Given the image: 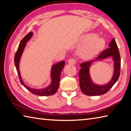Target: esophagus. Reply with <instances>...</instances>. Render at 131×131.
Here are the masks:
<instances>
[{
  "label": "esophagus",
  "mask_w": 131,
  "mask_h": 131,
  "mask_svg": "<svg viewBox=\"0 0 131 131\" xmlns=\"http://www.w3.org/2000/svg\"><path fill=\"white\" fill-rule=\"evenodd\" d=\"M68 64H69L74 65L75 63H76V60L74 59V58H71V59H69L68 60Z\"/></svg>",
  "instance_id": "1"
}]
</instances>
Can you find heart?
<instances>
[{
	"instance_id": "heart-1",
	"label": "heart",
	"mask_w": 131,
	"mask_h": 131,
	"mask_svg": "<svg viewBox=\"0 0 131 131\" xmlns=\"http://www.w3.org/2000/svg\"><path fill=\"white\" fill-rule=\"evenodd\" d=\"M81 42L83 43L80 51V57L84 59L95 58L105 47V41L102 37H96L95 34H86L82 36Z\"/></svg>"
}]
</instances>
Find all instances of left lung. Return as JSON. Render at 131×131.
<instances>
[{
    "label": "left lung",
    "instance_id": "left-lung-1",
    "mask_svg": "<svg viewBox=\"0 0 131 131\" xmlns=\"http://www.w3.org/2000/svg\"><path fill=\"white\" fill-rule=\"evenodd\" d=\"M109 48L104 50L94 60L81 64L79 71L80 86L84 94L88 96H97L105 94L118 81L121 71V57L117 43L113 38L109 43ZM112 56L114 60V74L109 83L104 85H98L93 83L89 75V67L95 61L102 60Z\"/></svg>",
    "mask_w": 131,
    "mask_h": 131
}]
</instances>
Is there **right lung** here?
<instances>
[{
	"label": "right lung",
	"instance_id": "obj_1",
	"mask_svg": "<svg viewBox=\"0 0 131 131\" xmlns=\"http://www.w3.org/2000/svg\"><path fill=\"white\" fill-rule=\"evenodd\" d=\"M33 33L32 32H29L27 35L22 39V40L19 43L18 49L16 51V53L14 57V64L18 73L19 79L20 82L21 83L22 85L24 86L25 88L27 89L29 91H30L32 94L34 95H37L39 96H50L56 93L59 88V81L61 72H62L64 66L65 64L64 61H62L59 63H58L56 64H54L52 66L51 70V83L49 86L46 88L42 89H35L29 88L28 86H26L23 81L22 77L20 74L19 69V61L21 59V57L23 51L24 50L25 48L26 43L29 40H30L32 36Z\"/></svg>",
	"mask_w": 131,
	"mask_h": 131
}]
</instances>
